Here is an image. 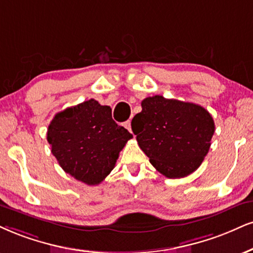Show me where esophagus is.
Instances as JSON below:
<instances>
[{"instance_id":"1","label":"esophagus","mask_w":253,"mask_h":253,"mask_svg":"<svg viewBox=\"0 0 253 253\" xmlns=\"http://www.w3.org/2000/svg\"><path fill=\"white\" fill-rule=\"evenodd\" d=\"M124 126H126L129 131H131V121H126V123H124Z\"/></svg>"}]
</instances>
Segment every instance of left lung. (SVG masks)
Here are the masks:
<instances>
[{"label":"left lung","mask_w":253,"mask_h":253,"mask_svg":"<svg viewBox=\"0 0 253 253\" xmlns=\"http://www.w3.org/2000/svg\"><path fill=\"white\" fill-rule=\"evenodd\" d=\"M131 129L150 163L168 178L197 170L211 145L213 118L195 103L156 95L142 101Z\"/></svg>","instance_id":"obj_1"}]
</instances>
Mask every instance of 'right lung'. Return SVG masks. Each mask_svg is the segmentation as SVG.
<instances>
[{"label": "right lung", "mask_w": 253, "mask_h": 253, "mask_svg": "<svg viewBox=\"0 0 253 253\" xmlns=\"http://www.w3.org/2000/svg\"><path fill=\"white\" fill-rule=\"evenodd\" d=\"M131 138L112 120L111 108L92 98L56 114L46 132L62 169L88 185H97L111 172Z\"/></svg>", "instance_id": "obj_1"}]
</instances>
